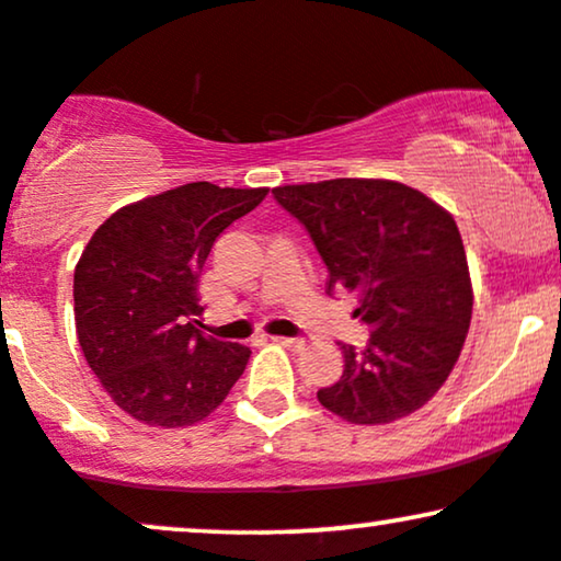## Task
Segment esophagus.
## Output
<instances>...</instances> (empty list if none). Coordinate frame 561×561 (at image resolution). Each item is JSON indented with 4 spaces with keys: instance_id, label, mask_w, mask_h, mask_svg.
Returning <instances> with one entry per match:
<instances>
[{
    "instance_id": "34e87169",
    "label": "esophagus",
    "mask_w": 561,
    "mask_h": 561,
    "mask_svg": "<svg viewBox=\"0 0 561 561\" xmlns=\"http://www.w3.org/2000/svg\"><path fill=\"white\" fill-rule=\"evenodd\" d=\"M276 345H282L285 350H293V353H300L302 347H306V342L302 340H295V336H274Z\"/></svg>"
}]
</instances>
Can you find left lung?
Segmentation results:
<instances>
[{"label":"left lung","mask_w":561,"mask_h":561,"mask_svg":"<svg viewBox=\"0 0 561 561\" xmlns=\"http://www.w3.org/2000/svg\"><path fill=\"white\" fill-rule=\"evenodd\" d=\"M274 198L308 229L329 268V293H355V316L370 327L366 347H340L345 370L319 389V402L357 426L415 413L447 381L473 316L451 214L394 180L282 185Z\"/></svg>","instance_id":"left-lung-1"}]
</instances>
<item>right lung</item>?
<instances>
[{"mask_svg": "<svg viewBox=\"0 0 561 561\" xmlns=\"http://www.w3.org/2000/svg\"><path fill=\"white\" fill-rule=\"evenodd\" d=\"M266 193L187 182L123 206L88 240L72 282L78 342L135 421L193 426L245 370L251 350L201 332L198 279L216 238Z\"/></svg>", "mask_w": 561, "mask_h": 561, "instance_id": "1", "label": "right lung"}]
</instances>
